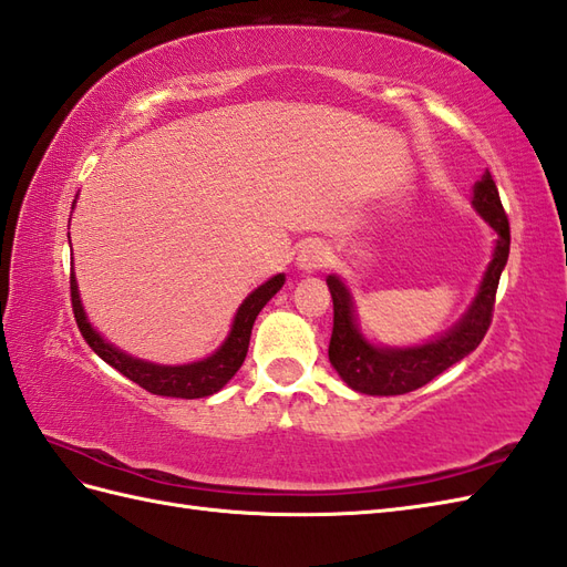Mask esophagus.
Listing matches in <instances>:
<instances>
[{"label":"esophagus","mask_w":567,"mask_h":567,"mask_svg":"<svg viewBox=\"0 0 567 567\" xmlns=\"http://www.w3.org/2000/svg\"><path fill=\"white\" fill-rule=\"evenodd\" d=\"M330 251L328 246L321 241H309L307 246H301V251L297 256V268L303 272H316L328 266Z\"/></svg>","instance_id":"obj_1"}]
</instances>
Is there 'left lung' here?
<instances>
[{
  "instance_id": "1",
  "label": "left lung",
  "mask_w": 567,
  "mask_h": 567,
  "mask_svg": "<svg viewBox=\"0 0 567 567\" xmlns=\"http://www.w3.org/2000/svg\"><path fill=\"white\" fill-rule=\"evenodd\" d=\"M472 206L496 231V246H493V258L486 266L482 282H478L470 309L462 313L453 328H447L439 338L414 347H388L369 342L357 326V311L350 289H347L338 275H328L326 278L332 295V336L328 357L340 379L357 390V393H412V390L426 385L435 375L457 364L460 359L472 354L478 342L484 340L491 326L501 272L507 264V254H511V225H507L496 182H493L488 169L474 184Z\"/></svg>"
}]
</instances>
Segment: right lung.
I'll use <instances>...</instances> for the list:
<instances>
[{"instance_id":"right-lung-1","label":"right lung","mask_w":567,"mask_h":567,"mask_svg":"<svg viewBox=\"0 0 567 567\" xmlns=\"http://www.w3.org/2000/svg\"><path fill=\"white\" fill-rule=\"evenodd\" d=\"M282 285H285V275L278 272L268 282L256 287L237 309L235 321H231L225 342L217 347L210 357L192 361V364H177V367L153 364V361L136 359L132 354L122 352L120 347H114L112 342H107L103 336H100V332L91 326L89 316L83 311L74 272H71V307H74V318L83 340L89 342L91 350L100 359L107 361L112 369H117L120 373L126 375L128 381L138 383L143 390H148L153 395L196 400V398H208L217 393V390H223L231 375L239 371V367L246 359V352H249V340H251V328H254L256 316L275 295L280 292Z\"/></svg>"}]
</instances>
